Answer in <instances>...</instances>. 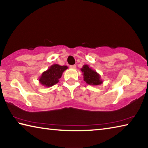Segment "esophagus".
Masks as SVG:
<instances>
[{
    "mask_svg": "<svg viewBox=\"0 0 148 148\" xmlns=\"http://www.w3.org/2000/svg\"><path fill=\"white\" fill-rule=\"evenodd\" d=\"M70 67H71V69H76V65H71V66H70Z\"/></svg>",
    "mask_w": 148,
    "mask_h": 148,
    "instance_id": "obj_1",
    "label": "esophagus"
}]
</instances>
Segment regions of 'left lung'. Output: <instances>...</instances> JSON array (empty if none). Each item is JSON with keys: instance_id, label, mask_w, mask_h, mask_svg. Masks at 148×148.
<instances>
[{"instance_id": "1", "label": "left lung", "mask_w": 148, "mask_h": 148, "mask_svg": "<svg viewBox=\"0 0 148 148\" xmlns=\"http://www.w3.org/2000/svg\"><path fill=\"white\" fill-rule=\"evenodd\" d=\"M81 71L83 73L84 80L87 84L91 86H98L102 84L103 82L101 78V75L89 67V65L84 64L81 69Z\"/></svg>"}]
</instances>
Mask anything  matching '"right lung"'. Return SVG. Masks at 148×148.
<instances>
[{
  "mask_svg": "<svg viewBox=\"0 0 148 148\" xmlns=\"http://www.w3.org/2000/svg\"><path fill=\"white\" fill-rule=\"evenodd\" d=\"M67 69V66H61L57 64L51 65L47 71L42 72L39 77V82L46 87L53 86L58 83L63 72Z\"/></svg>",
  "mask_w": 148,
  "mask_h": 148,
  "instance_id": "add662e5",
  "label": "right lung"
}]
</instances>
